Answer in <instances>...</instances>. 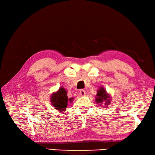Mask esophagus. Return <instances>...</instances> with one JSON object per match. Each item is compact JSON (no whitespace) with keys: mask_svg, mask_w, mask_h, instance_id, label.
Instances as JSON below:
<instances>
[{"mask_svg":"<svg viewBox=\"0 0 155 155\" xmlns=\"http://www.w3.org/2000/svg\"><path fill=\"white\" fill-rule=\"evenodd\" d=\"M79 94H80V95H81V96H83L85 95L86 92H85V90H83V89H81V90L79 91Z\"/></svg>","mask_w":155,"mask_h":155,"instance_id":"34e87169","label":"esophagus"}]
</instances>
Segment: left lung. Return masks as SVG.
<instances>
[{"label": "left lung", "instance_id": "obj_1", "mask_svg": "<svg viewBox=\"0 0 155 155\" xmlns=\"http://www.w3.org/2000/svg\"><path fill=\"white\" fill-rule=\"evenodd\" d=\"M110 97L107 93L104 87H100L99 90L97 92L96 97V101L97 104H101L103 102L105 103V105H108L110 104Z\"/></svg>", "mask_w": 155, "mask_h": 155}]
</instances>
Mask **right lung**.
<instances>
[{"mask_svg": "<svg viewBox=\"0 0 155 155\" xmlns=\"http://www.w3.org/2000/svg\"><path fill=\"white\" fill-rule=\"evenodd\" d=\"M51 102L55 109L61 112L66 110L68 101L72 102L74 98H68L67 91L63 87L60 88L57 92H54L51 96Z\"/></svg>", "mask_w": 155, "mask_h": 155, "instance_id": "obj_1", "label": "right lung"}]
</instances>
